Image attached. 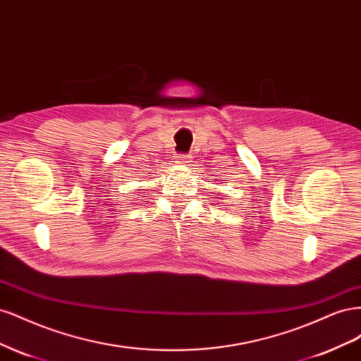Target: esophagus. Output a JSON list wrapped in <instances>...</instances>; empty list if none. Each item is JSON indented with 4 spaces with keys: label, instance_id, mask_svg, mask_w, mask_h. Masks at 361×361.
<instances>
[{
    "label": "esophagus",
    "instance_id": "obj_1",
    "mask_svg": "<svg viewBox=\"0 0 361 361\" xmlns=\"http://www.w3.org/2000/svg\"><path fill=\"white\" fill-rule=\"evenodd\" d=\"M188 159H190V157H188V155H179V162H182V164L188 162Z\"/></svg>",
    "mask_w": 361,
    "mask_h": 361
}]
</instances>
